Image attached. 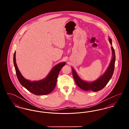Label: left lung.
Segmentation results:
<instances>
[{
    "instance_id": "1",
    "label": "left lung",
    "mask_w": 129,
    "mask_h": 129,
    "mask_svg": "<svg viewBox=\"0 0 129 129\" xmlns=\"http://www.w3.org/2000/svg\"><path fill=\"white\" fill-rule=\"evenodd\" d=\"M109 40L111 44H112L111 39L109 38ZM111 49L112 51V58L111 61L110 65L105 73L98 79L94 82L87 83L81 80L76 74V72L72 68L73 75L75 82L80 88L86 91L92 90L93 91H98L104 88V86L107 85L113 74L115 69V63L116 60L115 53L113 47H111Z\"/></svg>"
}]
</instances>
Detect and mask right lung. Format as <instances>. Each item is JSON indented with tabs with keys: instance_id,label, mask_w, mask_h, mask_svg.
Here are the masks:
<instances>
[{
	"instance_id": "add662e5",
	"label": "right lung",
	"mask_w": 129,
	"mask_h": 129,
	"mask_svg": "<svg viewBox=\"0 0 129 129\" xmlns=\"http://www.w3.org/2000/svg\"><path fill=\"white\" fill-rule=\"evenodd\" d=\"M15 54V52L13 55V63L16 75L20 84L29 91L36 95H47L52 92L56 86L59 73L66 63L63 62L56 65L52 69L48 76L43 80L31 82L25 79L20 73L16 63Z\"/></svg>"
}]
</instances>
